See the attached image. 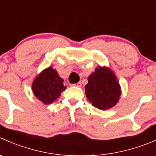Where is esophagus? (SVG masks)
I'll return each mask as SVG.
<instances>
[{"label":"esophagus","instance_id":"1","mask_svg":"<svg viewBox=\"0 0 156 156\" xmlns=\"http://www.w3.org/2000/svg\"><path fill=\"white\" fill-rule=\"evenodd\" d=\"M73 85L75 86V87H81V81H79V82L76 83V84H74Z\"/></svg>","mask_w":156,"mask_h":156}]
</instances>
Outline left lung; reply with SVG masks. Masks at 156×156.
I'll use <instances>...</instances> for the list:
<instances>
[{"mask_svg":"<svg viewBox=\"0 0 156 156\" xmlns=\"http://www.w3.org/2000/svg\"><path fill=\"white\" fill-rule=\"evenodd\" d=\"M85 94L92 105L100 110H108L116 104L121 90L116 75L107 67H98L87 78Z\"/></svg>","mask_w":156,"mask_h":156,"instance_id":"left-lung-1","label":"left lung"}]
</instances>
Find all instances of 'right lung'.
<instances>
[{"mask_svg":"<svg viewBox=\"0 0 156 156\" xmlns=\"http://www.w3.org/2000/svg\"><path fill=\"white\" fill-rule=\"evenodd\" d=\"M64 80L52 67L44 69L38 75L32 84V90L36 98L45 104H49L59 98L66 89L63 84Z\"/></svg>","mask_w":156,"mask_h":156,"instance_id":"obj_1","label":"right lung"}]
</instances>
